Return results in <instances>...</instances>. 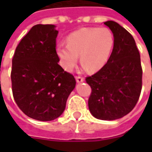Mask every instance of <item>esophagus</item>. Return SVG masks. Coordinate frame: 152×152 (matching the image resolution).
<instances>
[{
	"mask_svg": "<svg viewBox=\"0 0 152 152\" xmlns=\"http://www.w3.org/2000/svg\"><path fill=\"white\" fill-rule=\"evenodd\" d=\"M76 82H78V83H81L84 81V78L81 77V76H76Z\"/></svg>",
	"mask_w": 152,
	"mask_h": 152,
	"instance_id": "esophagus-1",
	"label": "esophagus"
}]
</instances>
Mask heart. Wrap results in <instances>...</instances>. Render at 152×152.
I'll return each instance as SVG.
<instances>
[{
  "instance_id": "heart-1",
  "label": "heart",
  "mask_w": 152,
  "mask_h": 152,
  "mask_svg": "<svg viewBox=\"0 0 152 152\" xmlns=\"http://www.w3.org/2000/svg\"><path fill=\"white\" fill-rule=\"evenodd\" d=\"M114 43L112 32L105 28H83L73 31L66 44H58L56 52L60 63L66 71H72L78 62L90 72H95L105 65Z\"/></svg>"
}]
</instances>
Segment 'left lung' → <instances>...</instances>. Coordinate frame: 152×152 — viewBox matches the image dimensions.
I'll return each instance as SVG.
<instances>
[{
    "mask_svg": "<svg viewBox=\"0 0 152 152\" xmlns=\"http://www.w3.org/2000/svg\"><path fill=\"white\" fill-rule=\"evenodd\" d=\"M113 33L114 46L107 62L86 77L92 92L88 105L97 119L113 121L134 109L142 90V70L139 51L132 35L114 21L104 23Z\"/></svg>",
    "mask_w": 152,
    "mask_h": 152,
    "instance_id": "1",
    "label": "left lung"
}]
</instances>
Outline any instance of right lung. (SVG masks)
I'll list each match as a JSON object with an SVG mask.
<instances>
[{"instance_id": "obj_1", "label": "right lung", "mask_w": 152, "mask_h": 152, "mask_svg": "<svg viewBox=\"0 0 152 152\" xmlns=\"http://www.w3.org/2000/svg\"><path fill=\"white\" fill-rule=\"evenodd\" d=\"M58 33L54 25H35L19 42L12 60L15 102L25 115L37 121L59 117L76 86L74 76L58 64Z\"/></svg>"}]
</instances>
